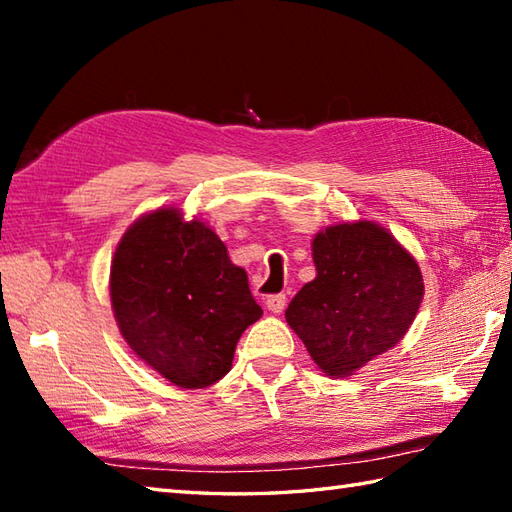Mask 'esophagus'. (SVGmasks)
Wrapping results in <instances>:
<instances>
[{
    "instance_id": "1",
    "label": "esophagus",
    "mask_w": 512,
    "mask_h": 512,
    "mask_svg": "<svg viewBox=\"0 0 512 512\" xmlns=\"http://www.w3.org/2000/svg\"><path fill=\"white\" fill-rule=\"evenodd\" d=\"M286 303H288V297H286V295H270V297L266 299V308H268L270 312L279 314V312L286 310Z\"/></svg>"
}]
</instances>
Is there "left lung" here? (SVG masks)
Listing matches in <instances>:
<instances>
[{
	"label": "left lung",
	"mask_w": 512,
	"mask_h": 512,
	"mask_svg": "<svg viewBox=\"0 0 512 512\" xmlns=\"http://www.w3.org/2000/svg\"><path fill=\"white\" fill-rule=\"evenodd\" d=\"M312 257L317 277L290 301L286 321L325 374L352 376L416 319L420 268L385 228L365 220L325 228Z\"/></svg>",
	"instance_id": "1"
}]
</instances>
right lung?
Segmentation results:
<instances>
[{
	"label": "right lung",
	"instance_id": "right-lung-1",
	"mask_svg": "<svg viewBox=\"0 0 512 512\" xmlns=\"http://www.w3.org/2000/svg\"><path fill=\"white\" fill-rule=\"evenodd\" d=\"M112 308L127 345L184 389L217 383L233 363L239 336L262 317L244 268L202 222L158 209L118 244Z\"/></svg>",
	"mask_w": 512,
	"mask_h": 512
}]
</instances>
